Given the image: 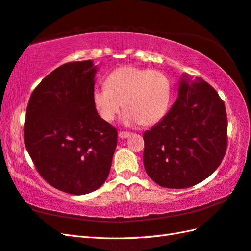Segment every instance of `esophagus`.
Wrapping results in <instances>:
<instances>
[{
  "label": "esophagus",
  "instance_id": "34e87169",
  "mask_svg": "<svg viewBox=\"0 0 251 251\" xmlns=\"http://www.w3.org/2000/svg\"><path fill=\"white\" fill-rule=\"evenodd\" d=\"M131 134L128 131H120L119 132V137L121 138V139H126V138H128Z\"/></svg>",
  "mask_w": 251,
  "mask_h": 251
}]
</instances>
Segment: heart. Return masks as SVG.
I'll use <instances>...</instances> for the list:
<instances>
[{
    "label": "heart",
    "mask_w": 251,
    "mask_h": 251,
    "mask_svg": "<svg viewBox=\"0 0 251 251\" xmlns=\"http://www.w3.org/2000/svg\"><path fill=\"white\" fill-rule=\"evenodd\" d=\"M172 83L166 74L136 66L114 69L105 86L93 93V102L101 119L114 121L123 108L126 124L154 125L166 115L172 100Z\"/></svg>",
    "instance_id": "heart-1"
}]
</instances>
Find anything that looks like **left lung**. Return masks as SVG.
<instances>
[{
	"instance_id": "left-lung-1",
	"label": "left lung",
	"mask_w": 251,
	"mask_h": 251,
	"mask_svg": "<svg viewBox=\"0 0 251 251\" xmlns=\"http://www.w3.org/2000/svg\"><path fill=\"white\" fill-rule=\"evenodd\" d=\"M172 109L143 134V164L154 182L185 189L219 167L227 147L225 102L201 77L181 78Z\"/></svg>"
}]
</instances>
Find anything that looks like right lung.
Returning <instances> with one entry per match:
<instances>
[{
    "instance_id": "1",
    "label": "right lung",
    "mask_w": 251,
    "mask_h": 251,
    "mask_svg": "<svg viewBox=\"0 0 251 251\" xmlns=\"http://www.w3.org/2000/svg\"><path fill=\"white\" fill-rule=\"evenodd\" d=\"M96 72L92 60L65 63L42 79L26 106V151L47 183L70 194L104 183L117 145V130L93 102Z\"/></svg>"
}]
</instances>
